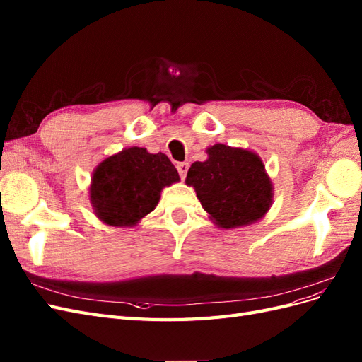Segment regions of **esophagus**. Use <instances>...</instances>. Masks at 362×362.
I'll use <instances>...</instances> for the list:
<instances>
[{
    "label": "esophagus",
    "mask_w": 362,
    "mask_h": 362,
    "mask_svg": "<svg viewBox=\"0 0 362 362\" xmlns=\"http://www.w3.org/2000/svg\"><path fill=\"white\" fill-rule=\"evenodd\" d=\"M177 170H178L181 178H185V175H187V170H189V163H185V161L178 163L177 164Z\"/></svg>",
    "instance_id": "1"
}]
</instances>
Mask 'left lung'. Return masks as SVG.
Returning <instances> with one entry per match:
<instances>
[{"label": "left lung", "instance_id": "left-lung-1", "mask_svg": "<svg viewBox=\"0 0 362 362\" xmlns=\"http://www.w3.org/2000/svg\"><path fill=\"white\" fill-rule=\"evenodd\" d=\"M205 161H194L187 172L204 210L216 225L229 229L258 221L272 202V182L254 152L217 144Z\"/></svg>", "mask_w": 362, "mask_h": 362}]
</instances>
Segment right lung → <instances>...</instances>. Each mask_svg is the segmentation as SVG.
<instances>
[{"instance_id":"obj_1","label":"right lung","mask_w":362,"mask_h":362,"mask_svg":"<svg viewBox=\"0 0 362 362\" xmlns=\"http://www.w3.org/2000/svg\"><path fill=\"white\" fill-rule=\"evenodd\" d=\"M180 181L170 160L145 148H128L108 157L92 177L90 201L107 225L131 226L151 213L164 185Z\"/></svg>"}]
</instances>
